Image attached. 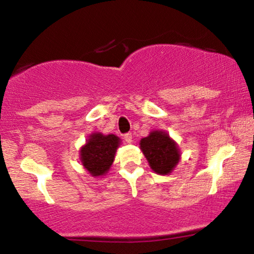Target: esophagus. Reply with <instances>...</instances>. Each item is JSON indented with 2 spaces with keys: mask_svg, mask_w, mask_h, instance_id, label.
Here are the masks:
<instances>
[{
  "mask_svg": "<svg viewBox=\"0 0 254 254\" xmlns=\"http://www.w3.org/2000/svg\"><path fill=\"white\" fill-rule=\"evenodd\" d=\"M124 138L125 141L127 142V143H130L131 141H133V136H131V133H126L124 135Z\"/></svg>",
  "mask_w": 254,
  "mask_h": 254,
  "instance_id": "obj_1",
  "label": "esophagus"
}]
</instances>
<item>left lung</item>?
I'll list each match as a JSON object with an SVG mask.
<instances>
[{"mask_svg":"<svg viewBox=\"0 0 254 254\" xmlns=\"http://www.w3.org/2000/svg\"><path fill=\"white\" fill-rule=\"evenodd\" d=\"M140 148L152 171L157 175H170L179 163L178 145L165 131L152 130L140 141Z\"/></svg>","mask_w":254,"mask_h":254,"instance_id":"obj_1","label":"left lung"}]
</instances>
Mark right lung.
Returning a JSON list of instances; mask_svg holds the SVG:
<instances>
[{
	"mask_svg": "<svg viewBox=\"0 0 254 254\" xmlns=\"http://www.w3.org/2000/svg\"><path fill=\"white\" fill-rule=\"evenodd\" d=\"M120 142V138L113 134L92 133L79 151L82 165L92 177L105 175L112 165Z\"/></svg>",
	"mask_w": 254,
	"mask_h": 254,
	"instance_id": "right-lung-1",
	"label": "right lung"
}]
</instances>
